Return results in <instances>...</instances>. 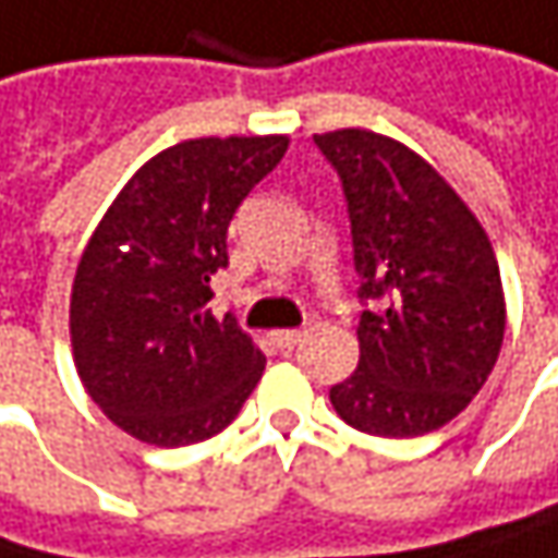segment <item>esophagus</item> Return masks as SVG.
<instances>
[{"label": "esophagus", "instance_id": "34e87169", "mask_svg": "<svg viewBox=\"0 0 558 558\" xmlns=\"http://www.w3.org/2000/svg\"><path fill=\"white\" fill-rule=\"evenodd\" d=\"M275 338V344H278L280 351H293L303 338H306V331H296V329H283V331H275L271 335Z\"/></svg>", "mask_w": 558, "mask_h": 558}]
</instances>
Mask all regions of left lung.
Returning <instances> with one entry per match:
<instances>
[{"instance_id":"left-lung-1","label":"left lung","mask_w":558,"mask_h":558,"mask_svg":"<svg viewBox=\"0 0 558 558\" xmlns=\"http://www.w3.org/2000/svg\"><path fill=\"white\" fill-rule=\"evenodd\" d=\"M341 178L361 303V361L331 386L335 412L364 434L418 437L457 418L488 380L505 338L492 242L460 194L392 136H313Z\"/></svg>"}]
</instances>
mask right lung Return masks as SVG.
Listing matches in <instances>:
<instances>
[{
  "label": "right lung",
  "mask_w": 558,
  "mask_h": 558,
  "mask_svg": "<svg viewBox=\"0 0 558 558\" xmlns=\"http://www.w3.org/2000/svg\"><path fill=\"white\" fill-rule=\"evenodd\" d=\"M287 136H201L153 156L114 197L78 258L70 335L78 380L130 437L207 440L239 415L265 354L214 316L227 229L287 153Z\"/></svg>",
  "instance_id": "obj_1"
}]
</instances>
